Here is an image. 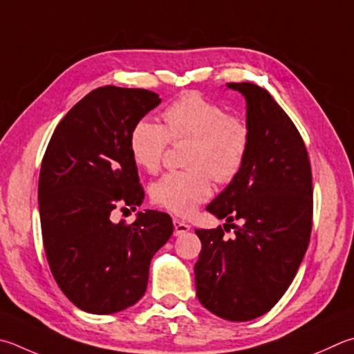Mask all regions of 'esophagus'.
I'll use <instances>...</instances> for the list:
<instances>
[{"instance_id":"obj_1","label":"esophagus","mask_w":354,"mask_h":354,"mask_svg":"<svg viewBox=\"0 0 354 354\" xmlns=\"http://www.w3.org/2000/svg\"><path fill=\"white\" fill-rule=\"evenodd\" d=\"M173 226H175V235H183V234L189 232V230H190L189 224L181 221V220H178V218L173 220Z\"/></svg>"}]
</instances>
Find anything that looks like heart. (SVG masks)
Returning <instances> with one entry per match:
<instances>
[{
    "label": "heart",
    "mask_w": 354,
    "mask_h": 354,
    "mask_svg": "<svg viewBox=\"0 0 354 354\" xmlns=\"http://www.w3.org/2000/svg\"><path fill=\"white\" fill-rule=\"evenodd\" d=\"M164 127L140 119L130 133L131 158L147 171H156L169 142L189 139L187 170L170 171L151 185L153 203L185 216L212 196V178L229 183L246 162L250 127L241 115L229 114L221 104L198 91L179 95L162 113Z\"/></svg>",
    "instance_id": "1"
}]
</instances>
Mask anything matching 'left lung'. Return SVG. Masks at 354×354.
Wrapping results in <instances>:
<instances>
[{
  "mask_svg": "<svg viewBox=\"0 0 354 354\" xmlns=\"http://www.w3.org/2000/svg\"><path fill=\"white\" fill-rule=\"evenodd\" d=\"M246 99L249 153L205 210L224 229H196V297L218 317L246 322L268 313L294 280L313 227V176L304 139L266 89L227 83ZM240 221L241 226L233 224ZM226 225L236 235L223 236Z\"/></svg>",
  "mask_w": 354,
  "mask_h": 354,
  "instance_id": "1",
  "label": "left lung"
}]
</instances>
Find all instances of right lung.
Instances as JSON below:
<instances>
[{
	"label": "right lung",
	"instance_id": "right-lung-1",
	"mask_svg": "<svg viewBox=\"0 0 354 354\" xmlns=\"http://www.w3.org/2000/svg\"><path fill=\"white\" fill-rule=\"evenodd\" d=\"M160 104L149 89L102 86L57 125L38 179L44 252L63 294L91 314H113L142 297L150 261L173 234L170 215L138 212L113 223L115 207L144 201L130 133ZM128 210V209H127Z\"/></svg>",
	"mask_w": 354,
	"mask_h": 354
}]
</instances>
